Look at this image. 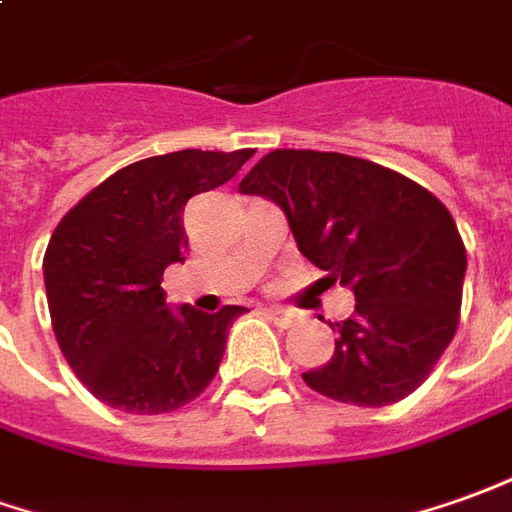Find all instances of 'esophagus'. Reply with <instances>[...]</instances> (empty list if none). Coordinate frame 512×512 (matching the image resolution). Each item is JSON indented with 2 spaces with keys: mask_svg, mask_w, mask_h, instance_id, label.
<instances>
[{
  "mask_svg": "<svg viewBox=\"0 0 512 512\" xmlns=\"http://www.w3.org/2000/svg\"><path fill=\"white\" fill-rule=\"evenodd\" d=\"M264 315L270 317L278 329H290V326H295V312H290V309H278V306H270Z\"/></svg>",
  "mask_w": 512,
  "mask_h": 512,
  "instance_id": "1",
  "label": "esophagus"
}]
</instances>
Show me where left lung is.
<instances>
[{
  "mask_svg": "<svg viewBox=\"0 0 512 512\" xmlns=\"http://www.w3.org/2000/svg\"><path fill=\"white\" fill-rule=\"evenodd\" d=\"M239 189L273 200L303 256L357 298L331 323L334 357L303 382L357 407L410 396L460 320L465 248L449 209L393 169L317 150L267 153Z\"/></svg>",
  "mask_w": 512,
  "mask_h": 512,
  "instance_id": "left-lung-1",
  "label": "left lung"
}]
</instances>
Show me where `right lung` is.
<instances>
[{"label": "right lung", "instance_id": "right-lung-1", "mask_svg": "<svg viewBox=\"0 0 512 512\" xmlns=\"http://www.w3.org/2000/svg\"><path fill=\"white\" fill-rule=\"evenodd\" d=\"M250 155L181 150L144 158L58 222L44 256L52 329L69 368L102 404L136 415L172 412L220 370L228 329L248 309H169L161 278L189 248V197L231 181Z\"/></svg>", "mask_w": 512, "mask_h": 512}]
</instances>
